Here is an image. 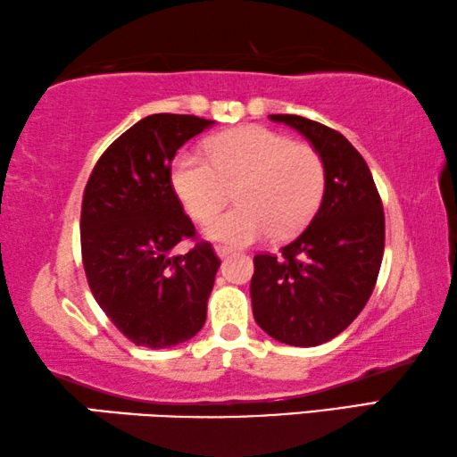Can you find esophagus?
<instances>
[{
	"mask_svg": "<svg viewBox=\"0 0 457 457\" xmlns=\"http://www.w3.org/2000/svg\"><path fill=\"white\" fill-rule=\"evenodd\" d=\"M215 254L220 258H228L231 254V248H228V245H215Z\"/></svg>",
	"mask_w": 457,
	"mask_h": 457,
	"instance_id": "1",
	"label": "esophagus"
}]
</instances>
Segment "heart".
<instances>
[{"instance_id":"obj_1","label":"heart","mask_w":457,"mask_h":457,"mask_svg":"<svg viewBox=\"0 0 457 457\" xmlns=\"http://www.w3.org/2000/svg\"><path fill=\"white\" fill-rule=\"evenodd\" d=\"M207 158L179 152L170 183L187 213L203 220L237 187L238 205L205 221L207 237L228 245L262 240L272 231L287 240L307 226L325 189V166L313 146L274 129L244 126L215 136Z\"/></svg>"}]
</instances>
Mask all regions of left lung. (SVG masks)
Segmentation results:
<instances>
[{
  "mask_svg": "<svg viewBox=\"0 0 457 457\" xmlns=\"http://www.w3.org/2000/svg\"><path fill=\"white\" fill-rule=\"evenodd\" d=\"M295 128L325 166L321 205L278 254H256L250 282L254 320L282 344L329 342L370 299L385 254V212L372 172L336 129L301 115H270Z\"/></svg>",
  "mask_w": 457,
  "mask_h": 457,
  "instance_id": "8db88e82",
  "label": "left lung"
}]
</instances>
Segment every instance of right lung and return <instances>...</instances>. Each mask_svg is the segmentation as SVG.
<instances>
[{
	"label": "right lung",
	"mask_w": 457,
	"mask_h": 457,
	"mask_svg": "<svg viewBox=\"0 0 457 457\" xmlns=\"http://www.w3.org/2000/svg\"><path fill=\"white\" fill-rule=\"evenodd\" d=\"M212 120L154 113L107 148L87 180L81 254L99 307L136 345L162 350L191 339L207 317L220 258L195 226L170 183V162Z\"/></svg>",
	"instance_id": "right-lung-1"
}]
</instances>
